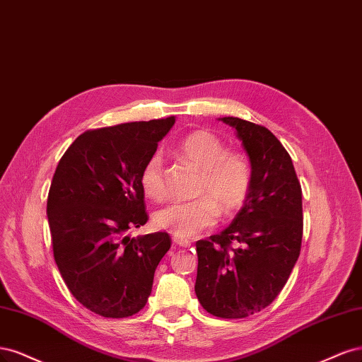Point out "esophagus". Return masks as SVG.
<instances>
[{
	"label": "esophagus",
	"mask_w": 362,
	"mask_h": 362,
	"mask_svg": "<svg viewBox=\"0 0 362 362\" xmlns=\"http://www.w3.org/2000/svg\"><path fill=\"white\" fill-rule=\"evenodd\" d=\"M173 242L176 243V245H179V247H183V248H189V247H191V242H189V240H186V239H183V238L174 236V238H173Z\"/></svg>",
	"instance_id": "obj_1"
}]
</instances>
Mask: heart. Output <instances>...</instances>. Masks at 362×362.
I'll list each match as a JSON object with an SVG mask.
<instances>
[{"instance_id": "heart-1", "label": "heart", "mask_w": 362, "mask_h": 362, "mask_svg": "<svg viewBox=\"0 0 362 362\" xmlns=\"http://www.w3.org/2000/svg\"><path fill=\"white\" fill-rule=\"evenodd\" d=\"M177 153L202 170L195 192L200 198L164 206L153 215V224L177 238L192 239L212 228L219 212L233 216L240 211L251 194L254 171L247 155L228 150L218 135L203 129L186 135L177 146ZM139 185L150 200L164 198V167L158 153L147 159L139 173Z\"/></svg>"}]
</instances>
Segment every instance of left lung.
I'll return each instance as SVG.
<instances>
[{"instance_id":"8db88e82","label":"left lung","mask_w":362,"mask_h":362,"mask_svg":"<svg viewBox=\"0 0 362 362\" xmlns=\"http://www.w3.org/2000/svg\"><path fill=\"white\" fill-rule=\"evenodd\" d=\"M250 156L254 179L247 203L219 235L195 243V293L223 319H243L271 305L299 257L302 189L290 155L264 126L223 117Z\"/></svg>"}]
</instances>
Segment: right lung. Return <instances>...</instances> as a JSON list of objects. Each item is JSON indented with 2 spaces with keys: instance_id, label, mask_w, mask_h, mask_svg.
<instances>
[{
  "instance_id": "obj_1",
  "label": "right lung",
  "mask_w": 362,
  "mask_h": 362,
  "mask_svg": "<svg viewBox=\"0 0 362 362\" xmlns=\"http://www.w3.org/2000/svg\"><path fill=\"white\" fill-rule=\"evenodd\" d=\"M174 117L81 134L58 162L48 194L54 259L87 310L123 319L143 310L155 271L171 247L165 231L129 238L147 223L139 173Z\"/></svg>"
}]
</instances>
